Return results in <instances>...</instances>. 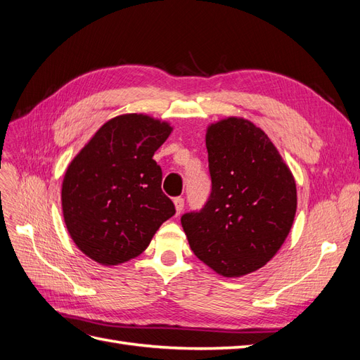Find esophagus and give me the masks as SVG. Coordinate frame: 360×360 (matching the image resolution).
<instances>
[{
    "label": "esophagus",
    "instance_id": "34e87169",
    "mask_svg": "<svg viewBox=\"0 0 360 360\" xmlns=\"http://www.w3.org/2000/svg\"><path fill=\"white\" fill-rule=\"evenodd\" d=\"M174 207H176V213H177V216L183 212V207H184V200L183 198H174Z\"/></svg>",
    "mask_w": 360,
    "mask_h": 360
}]
</instances>
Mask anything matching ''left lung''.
<instances>
[{"mask_svg":"<svg viewBox=\"0 0 360 360\" xmlns=\"http://www.w3.org/2000/svg\"><path fill=\"white\" fill-rule=\"evenodd\" d=\"M212 193L181 216L195 256L223 277L262 268L288 238L296 184L276 146L255 123L226 117L207 128Z\"/></svg>","mask_w":360,"mask_h":360,"instance_id":"1","label":"left lung"}]
</instances>
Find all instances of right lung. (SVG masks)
<instances>
[{"mask_svg":"<svg viewBox=\"0 0 360 360\" xmlns=\"http://www.w3.org/2000/svg\"><path fill=\"white\" fill-rule=\"evenodd\" d=\"M171 131L147 115H122L105 122L70 162L62 213L72 241L95 262L111 266L137 257L176 214L153 159Z\"/></svg>","mask_w":360,"mask_h":360,"instance_id":"right-lung-1","label":"right lung"}]
</instances>
